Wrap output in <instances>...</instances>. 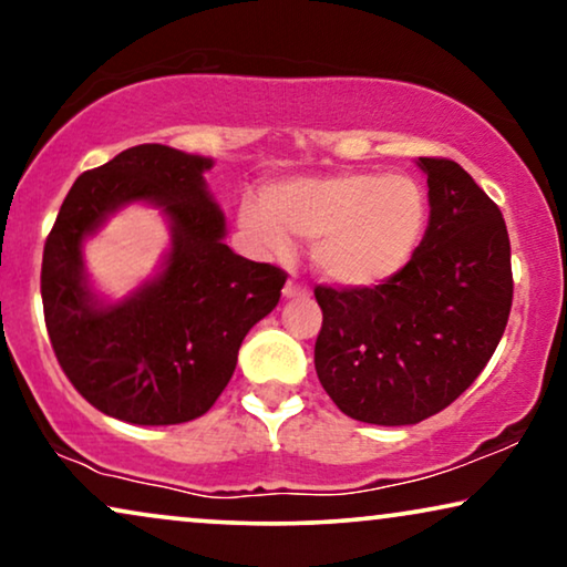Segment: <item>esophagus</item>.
I'll return each mask as SVG.
<instances>
[{"label": "esophagus", "instance_id": "obj_1", "mask_svg": "<svg viewBox=\"0 0 567 567\" xmlns=\"http://www.w3.org/2000/svg\"><path fill=\"white\" fill-rule=\"evenodd\" d=\"M307 293H309V289H307V286L305 284H299L297 281V278H289V281H286V286H284V297L286 299H293V297H307Z\"/></svg>", "mask_w": 567, "mask_h": 567}]
</instances>
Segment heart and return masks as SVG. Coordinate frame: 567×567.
<instances>
[{
    "label": "heart",
    "instance_id": "1",
    "mask_svg": "<svg viewBox=\"0 0 567 567\" xmlns=\"http://www.w3.org/2000/svg\"><path fill=\"white\" fill-rule=\"evenodd\" d=\"M239 206V224L260 250L284 255L289 237L312 245L315 268L346 289L400 274L425 227L421 185L402 175L343 173L276 183Z\"/></svg>",
    "mask_w": 567,
    "mask_h": 567
}]
</instances>
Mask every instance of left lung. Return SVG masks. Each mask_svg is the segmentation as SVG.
<instances>
[{
	"label": "left lung",
	"mask_w": 567,
	"mask_h": 567,
	"mask_svg": "<svg viewBox=\"0 0 567 567\" xmlns=\"http://www.w3.org/2000/svg\"><path fill=\"white\" fill-rule=\"evenodd\" d=\"M431 221L408 266L369 289L315 286V369L355 421L410 425L441 413L487 367L514 274L501 208L446 157H421Z\"/></svg>",
	"instance_id": "1"
}]
</instances>
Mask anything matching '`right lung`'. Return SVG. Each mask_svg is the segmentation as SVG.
Instances as JSON below:
<instances>
[{"label":"right lung","instance_id":"1","mask_svg":"<svg viewBox=\"0 0 567 567\" xmlns=\"http://www.w3.org/2000/svg\"><path fill=\"white\" fill-rule=\"evenodd\" d=\"M212 159L138 144L76 177L45 237L41 297L59 367L100 413L136 425L200 417L229 384L237 351L281 299L286 270L224 245L206 193ZM128 199H152L174 221V252L157 282L115 308L83 284L84 234Z\"/></svg>","mask_w":567,"mask_h":567}]
</instances>
